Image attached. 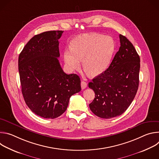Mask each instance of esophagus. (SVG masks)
<instances>
[{
	"mask_svg": "<svg viewBox=\"0 0 159 159\" xmlns=\"http://www.w3.org/2000/svg\"><path fill=\"white\" fill-rule=\"evenodd\" d=\"M80 84H81V88H82V89H85V88L87 87V83H86L85 82H84V81H82Z\"/></svg>",
	"mask_w": 159,
	"mask_h": 159,
	"instance_id": "1",
	"label": "esophagus"
}]
</instances>
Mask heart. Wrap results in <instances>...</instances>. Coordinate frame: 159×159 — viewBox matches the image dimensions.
Wrapping results in <instances>:
<instances>
[{
    "label": "heart",
    "mask_w": 159,
    "mask_h": 159,
    "mask_svg": "<svg viewBox=\"0 0 159 159\" xmlns=\"http://www.w3.org/2000/svg\"><path fill=\"white\" fill-rule=\"evenodd\" d=\"M70 49L64 50L63 57L70 72L77 70L82 60L84 69L91 77L102 74L107 69L115 51L111 37L96 33H86L73 38Z\"/></svg>",
    "instance_id": "heart-1"
}]
</instances>
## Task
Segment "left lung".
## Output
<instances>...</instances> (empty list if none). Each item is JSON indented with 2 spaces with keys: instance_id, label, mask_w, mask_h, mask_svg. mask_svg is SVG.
<instances>
[{
  "instance_id": "8db88e82",
  "label": "left lung",
  "mask_w": 159,
  "mask_h": 159,
  "mask_svg": "<svg viewBox=\"0 0 159 159\" xmlns=\"http://www.w3.org/2000/svg\"><path fill=\"white\" fill-rule=\"evenodd\" d=\"M121 46L107 69L89 87L95 93L89 107L95 115L109 119L122 115L134 99L139 85L140 59L132 43L120 34Z\"/></svg>"
}]
</instances>
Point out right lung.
<instances>
[{
  "label": "right lung",
  "mask_w": 159,
  "mask_h": 159,
  "mask_svg": "<svg viewBox=\"0 0 159 159\" xmlns=\"http://www.w3.org/2000/svg\"><path fill=\"white\" fill-rule=\"evenodd\" d=\"M63 31H50L33 36L19 56L22 94L35 115L56 118L66 111L70 98L80 91V79L66 74L58 58V39Z\"/></svg>",
  "instance_id": "add662e5"
}]
</instances>
